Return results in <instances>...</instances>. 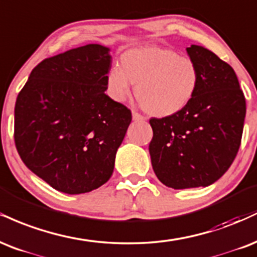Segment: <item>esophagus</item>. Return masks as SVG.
Wrapping results in <instances>:
<instances>
[{
    "instance_id": "obj_1",
    "label": "esophagus",
    "mask_w": 257,
    "mask_h": 257,
    "mask_svg": "<svg viewBox=\"0 0 257 257\" xmlns=\"http://www.w3.org/2000/svg\"><path fill=\"white\" fill-rule=\"evenodd\" d=\"M132 119H134L135 121H144V120H146V117L142 116L141 114L136 113V111H132Z\"/></svg>"
}]
</instances>
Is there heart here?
<instances>
[{
	"label": "heart",
	"mask_w": 257,
	"mask_h": 257,
	"mask_svg": "<svg viewBox=\"0 0 257 257\" xmlns=\"http://www.w3.org/2000/svg\"><path fill=\"white\" fill-rule=\"evenodd\" d=\"M117 66L105 75L108 95L116 102L125 101L134 84L142 108L156 117L176 115L185 109L200 84L197 65L168 48H132L120 56Z\"/></svg>",
	"instance_id": "1"
}]
</instances>
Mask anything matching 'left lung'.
<instances>
[{
	"label": "left lung",
	"instance_id": "1",
	"mask_svg": "<svg viewBox=\"0 0 257 257\" xmlns=\"http://www.w3.org/2000/svg\"><path fill=\"white\" fill-rule=\"evenodd\" d=\"M200 71L197 92L176 115L150 119V159L156 177L176 190L209 186L236 158L245 98L233 68L201 45L186 48Z\"/></svg>",
	"mask_w": 257,
	"mask_h": 257
}]
</instances>
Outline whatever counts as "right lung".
I'll use <instances>...</instances> for the list:
<instances>
[{"label": "right lung", "mask_w": 257, "mask_h": 257, "mask_svg": "<svg viewBox=\"0 0 257 257\" xmlns=\"http://www.w3.org/2000/svg\"><path fill=\"white\" fill-rule=\"evenodd\" d=\"M109 51L86 44L45 59L18 95V153L30 171L57 191L85 194L113 174L132 115L105 95Z\"/></svg>", "instance_id": "right-lung-1"}]
</instances>
